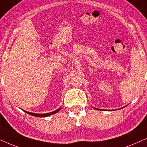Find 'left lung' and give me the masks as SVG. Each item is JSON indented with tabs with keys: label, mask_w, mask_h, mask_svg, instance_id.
<instances>
[{
	"label": "left lung",
	"mask_w": 147,
	"mask_h": 147,
	"mask_svg": "<svg viewBox=\"0 0 147 147\" xmlns=\"http://www.w3.org/2000/svg\"><path fill=\"white\" fill-rule=\"evenodd\" d=\"M99 110H100V109H99Z\"/></svg>",
	"instance_id": "8db88e82"
}]
</instances>
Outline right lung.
I'll list each match as a JSON object with an SVG mask.
<instances>
[{
  "label": "right lung",
  "mask_w": 147,
  "mask_h": 147,
  "mask_svg": "<svg viewBox=\"0 0 147 147\" xmlns=\"http://www.w3.org/2000/svg\"><path fill=\"white\" fill-rule=\"evenodd\" d=\"M60 109H56V110H55V111H52V112H50V113H35L28 112V111H25L26 113H28V114L31 115V116H36V117H42H42H46V116H50V115L54 114V113H57L58 111L60 110Z\"/></svg>",
  "instance_id": "right-lung-1"
}]
</instances>
